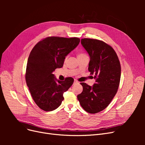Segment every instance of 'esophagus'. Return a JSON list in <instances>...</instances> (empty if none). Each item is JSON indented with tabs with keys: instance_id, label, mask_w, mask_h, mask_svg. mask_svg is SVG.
Instances as JSON below:
<instances>
[{
	"instance_id": "34e87169",
	"label": "esophagus",
	"mask_w": 145,
	"mask_h": 145,
	"mask_svg": "<svg viewBox=\"0 0 145 145\" xmlns=\"http://www.w3.org/2000/svg\"><path fill=\"white\" fill-rule=\"evenodd\" d=\"M77 83H78V82L77 80H74V85H76V84H77Z\"/></svg>"
}]
</instances>
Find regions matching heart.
I'll use <instances>...</instances> for the list:
<instances>
[{
    "mask_svg": "<svg viewBox=\"0 0 145 145\" xmlns=\"http://www.w3.org/2000/svg\"><path fill=\"white\" fill-rule=\"evenodd\" d=\"M86 56L85 54H82V53H81V54H79L78 55V56Z\"/></svg>",
    "mask_w": 145,
    "mask_h": 145,
    "instance_id": "obj_1",
    "label": "heart"
}]
</instances>
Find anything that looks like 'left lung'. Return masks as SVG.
<instances>
[{"label":"left lung","mask_w":145,"mask_h":145,"mask_svg":"<svg viewBox=\"0 0 145 145\" xmlns=\"http://www.w3.org/2000/svg\"><path fill=\"white\" fill-rule=\"evenodd\" d=\"M81 43L90 57L88 71L94 75L93 86L81 83L82 93L77 95L86 112L95 114L103 111L116 94L121 76V67L113 48L102 40L82 39Z\"/></svg>","instance_id":"left-lung-1"}]
</instances>
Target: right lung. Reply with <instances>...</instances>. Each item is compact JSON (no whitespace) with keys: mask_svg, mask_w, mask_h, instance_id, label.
<instances>
[{"mask_svg":"<svg viewBox=\"0 0 145 145\" xmlns=\"http://www.w3.org/2000/svg\"><path fill=\"white\" fill-rule=\"evenodd\" d=\"M79 42L77 37H48L39 42L31 51L25 79L34 102L42 110L57 108L64 99L63 93L72 85V77L60 81L52 72L63 67L65 57Z\"/></svg>","mask_w":145,"mask_h":145,"instance_id":"1","label":"right lung"}]
</instances>
